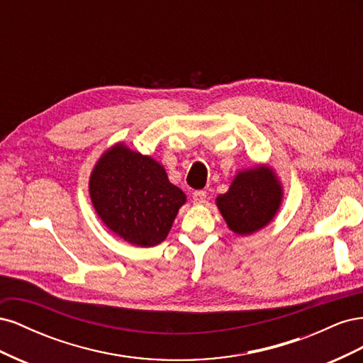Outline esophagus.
Instances as JSON below:
<instances>
[{
	"mask_svg": "<svg viewBox=\"0 0 363 363\" xmlns=\"http://www.w3.org/2000/svg\"><path fill=\"white\" fill-rule=\"evenodd\" d=\"M206 199H207V195H206L204 191H195L192 194V200H194L195 204H204Z\"/></svg>",
	"mask_w": 363,
	"mask_h": 363,
	"instance_id": "esophagus-1",
	"label": "esophagus"
}]
</instances>
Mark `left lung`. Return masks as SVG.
<instances>
[{"mask_svg": "<svg viewBox=\"0 0 363 363\" xmlns=\"http://www.w3.org/2000/svg\"><path fill=\"white\" fill-rule=\"evenodd\" d=\"M280 201V184L265 168L239 172L228 192L216 199L227 225L239 235H251L265 227L279 211Z\"/></svg>", "mask_w": 363, "mask_h": 363, "instance_id": "left-lung-1", "label": "left lung"}]
</instances>
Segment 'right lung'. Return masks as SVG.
Here are the masks:
<instances>
[{
  "label": "right lung",
  "mask_w": 363,
  "mask_h": 363,
  "mask_svg": "<svg viewBox=\"0 0 363 363\" xmlns=\"http://www.w3.org/2000/svg\"><path fill=\"white\" fill-rule=\"evenodd\" d=\"M89 191L103 223L140 247L160 244L186 201L162 164L124 145L104 152L91 175Z\"/></svg>",
  "instance_id": "1"
}]
</instances>
